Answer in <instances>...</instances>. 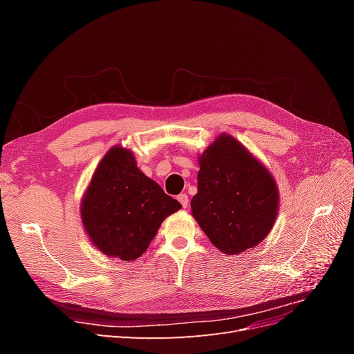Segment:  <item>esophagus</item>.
<instances>
[{"mask_svg": "<svg viewBox=\"0 0 354 354\" xmlns=\"http://www.w3.org/2000/svg\"><path fill=\"white\" fill-rule=\"evenodd\" d=\"M177 199H178V202L181 203V207H183V208H187L189 198H187V195H186V194H180V195L177 196Z\"/></svg>", "mask_w": 354, "mask_h": 354, "instance_id": "34e87169", "label": "esophagus"}]
</instances>
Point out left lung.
Returning <instances> with one entry per match:
<instances>
[{
	"label": "left lung",
	"mask_w": 354,
	"mask_h": 354,
	"mask_svg": "<svg viewBox=\"0 0 354 354\" xmlns=\"http://www.w3.org/2000/svg\"><path fill=\"white\" fill-rule=\"evenodd\" d=\"M279 194L274 178L229 134L199 155L198 194L190 208L212 245L236 255L254 248L272 230Z\"/></svg>",
	"instance_id": "obj_1"
}]
</instances>
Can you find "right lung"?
I'll list each match as a JSON object with an SVG mask.
<instances>
[{
	"label": "right lung",
	"mask_w": 354,
	"mask_h": 354,
	"mask_svg": "<svg viewBox=\"0 0 354 354\" xmlns=\"http://www.w3.org/2000/svg\"><path fill=\"white\" fill-rule=\"evenodd\" d=\"M180 208L178 201L137 168L131 151L113 146L94 171L81 218L95 248L131 261L147 250L160 223Z\"/></svg>",
	"instance_id": "1"
}]
</instances>
